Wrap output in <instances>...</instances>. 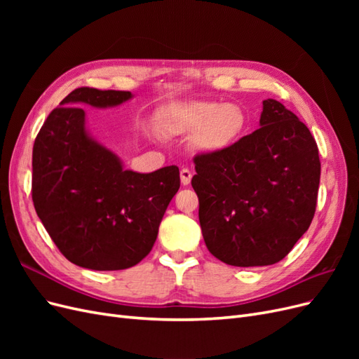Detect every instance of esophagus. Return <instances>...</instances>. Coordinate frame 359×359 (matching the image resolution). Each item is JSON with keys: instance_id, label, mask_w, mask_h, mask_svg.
Instances as JSON below:
<instances>
[{"instance_id": "34e87169", "label": "esophagus", "mask_w": 359, "mask_h": 359, "mask_svg": "<svg viewBox=\"0 0 359 359\" xmlns=\"http://www.w3.org/2000/svg\"><path fill=\"white\" fill-rule=\"evenodd\" d=\"M180 175H181V184H182V186H189L190 181H191L193 173H191L189 169L184 168V169H181V173H180Z\"/></svg>"}]
</instances>
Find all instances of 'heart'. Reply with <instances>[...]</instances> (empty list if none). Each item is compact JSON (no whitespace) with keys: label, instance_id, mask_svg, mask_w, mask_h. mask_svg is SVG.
I'll return each mask as SVG.
<instances>
[{"label":"heart","instance_id":"heart-1","mask_svg":"<svg viewBox=\"0 0 359 359\" xmlns=\"http://www.w3.org/2000/svg\"><path fill=\"white\" fill-rule=\"evenodd\" d=\"M163 126L170 135L193 132L194 148L217 154L229 149L243 136L247 115L235 103L193 100L169 106L163 115Z\"/></svg>","mask_w":359,"mask_h":359}]
</instances>
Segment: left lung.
Returning a JSON list of instances; mask_svg holds the SVG:
<instances>
[{"mask_svg":"<svg viewBox=\"0 0 359 359\" xmlns=\"http://www.w3.org/2000/svg\"><path fill=\"white\" fill-rule=\"evenodd\" d=\"M191 186L210 253L233 266L280 262L316 211L320 160L307 126L264 100L260 127L229 149L194 157Z\"/></svg>","mask_w":359,"mask_h":359,"instance_id":"obj_1","label":"left lung"}]
</instances>
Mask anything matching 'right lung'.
<instances>
[{
    "label": "right lung",
    "instance_id": "obj_1",
    "mask_svg": "<svg viewBox=\"0 0 359 359\" xmlns=\"http://www.w3.org/2000/svg\"><path fill=\"white\" fill-rule=\"evenodd\" d=\"M130 91L76 88L41 126L32 148V202L64 257L94 271L135 266L153 248L180 189V169L124 170L85 128L82 103L118 106Z\"/></svg>",
    "mask_w": 359,
    "mask_h": 359
}]
</instances>
